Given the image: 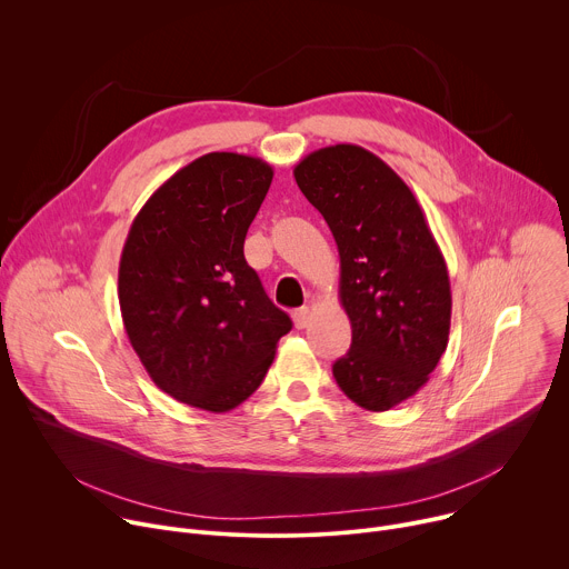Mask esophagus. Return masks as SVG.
Instances as JSON below:
<instances>
[{"mask_svg":"<svg viewBox=\"0 0 569 569\" xmlns=\"http://www.w3.org/2000/svg\"><path fill=\"white\" fill-rule=\"evenodd\" d=\"M292 317H295V327H297V329H306L308 323H310V308H308V306H301V308L295 310Z\"/></svg>","mask_w":569,"mask_h":569,"instance_id":"34e87169","label":"esophagus"}]
</instances>
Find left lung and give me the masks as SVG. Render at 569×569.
<instances>
[{"label": "left lung", "instance_id": "left-lung-1", "mask_svg": "<svg viewBox=\"0 0 569 569\" xmlns=\"http://www.w3.org/2000/svg\"><path fill=\"white\" fill-rule=\"evenodd\" d=\"M295 180L340 252L351 349L333 376L360 408L387 412L428 382L448 347L452 295L443 254L410 187L362 146L306 154Z\"/></svg>", "mask_w": 569, "mask_h": 569}]
</instances>
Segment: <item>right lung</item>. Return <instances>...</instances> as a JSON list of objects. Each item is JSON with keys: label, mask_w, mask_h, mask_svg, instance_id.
I'll return each instance as SVG.
<instances>
[{"label": "right lung", "mask_w": 569, "mask_h": 569, "mask_svg": "<svg viewBox=\"0 0 569 569\" xmlns=\"http://www.w3.org/2000/svg\"><path fill=\"white\" fill-rule=\"evenodd\" d=\"M272 176L259 157L207 152L130 224L119 263L123 327L152 382L191 408L220 415L250 398L292 329L242 254Z\"/></svg>", "instance_id": "add662e5"}]
</instances>
